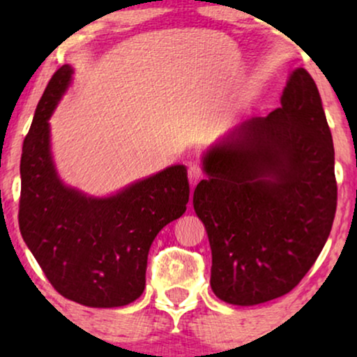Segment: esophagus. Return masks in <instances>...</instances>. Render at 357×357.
Masks as SVG:
<instances>
[{
	"label": "esophagus",
	"instance_id": "obj_1",
	"mask_svg": "<svg viewBox=\"0 0 357 357\" xmlns=\"http://www.w3.org/2000/svg\"><path fill=\"white\" fill-rule=\"evenodd\" d=\"M202 177H203L202 167H199V165H197V164L190 165V167H188V180H190V185H192V187H195V185H197V183L199 182V178H202Z\"/></svg>",
	"mask_w": 357,
	"mask_h": 357
}]
</instances>
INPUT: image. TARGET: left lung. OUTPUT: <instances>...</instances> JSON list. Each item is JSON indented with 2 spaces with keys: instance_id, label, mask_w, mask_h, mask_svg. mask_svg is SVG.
<instances>
[{
  "instance_id": "1",
  "label": "left lung",
  "mask_w": 357,
  "mask_h": 357,
  "mask_svg": "<svg viewBox=\"0 0 357 357\" xmlns=\"http://www.w3.org/2000/svg\"><path fill=\"white\" fill-rule=\"evenodd\" d=\"M193 208L211 245V289L257 305L294 289L336 213L333 139L314 79L289 75L281 107L232 126L202 158Z\"/></svg>"
}]
</instances>
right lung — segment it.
<instances>
[{
	"mask_svg": "<svg viewBox=\"0 0 357 357\" xmlns=\"http://www.w3.org/2000/svg\"><path fill=\"white\" fill-rule=\"evenodd\" d=\"M73 73L63 65L52 76L24 139L19 229L63 297L112 309L143 294L151 243L187 209V167L170 165L110 197H91L63 183L53 162L48 120Z\"/></svg>",
	"mask_w": 357,
	"mask_h": 357,
	"instance_id": "1",
	"label": "right lung"
}]
</instances>
